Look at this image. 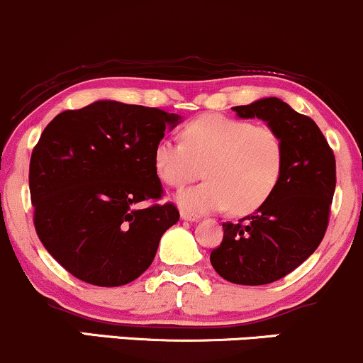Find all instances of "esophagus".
I'll return each mask as SVG.
<instances>
[{
	"instance_id": "esophagus-1",
	"label": "esophagus",
	"mask_w": 363,
	"mask_h": 363,
	"mask_svg": "<svg viewBox=\"0 0 363 363\" xmlns=\"http://www.w3.org/2000/svg\"><path fill=\"white\" fill-rule=\"evenodd\" d=\"M180 216L183 220H190V223H197V220L200 219L197 214H190V212H185V211H182Z\"/></svg>"
}]
</instances>
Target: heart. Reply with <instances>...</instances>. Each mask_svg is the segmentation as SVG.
<instances>
[{
  "label": "heart",
  "instance_id": "1",
  "mask_svg": "<svg viewBox=\"0 0 363 363\" xmlns=\"http://www.w3.org/2000/svg\"><path fill=\"white\" fill-rule=\"evenodd\" d=\"M183 144L161 139L155 172L164 185L180 189L200 174L207 182L177 194L190 214L225 211L248 214L274 194L284 169V143L274 129L225 115H202L182 132Z\"/></svg>",
  "mask_w": 363,
  "mask_h": 363
}]
</instances>
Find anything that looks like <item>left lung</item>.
Masks as SVG:
<instances>
[{
    "label": "left lung",
    "instance_id": "left-lung-1",
    "mask_svg": "<svg viewBox=\"0 0 363 363\" xmlns=\"http://www.w3.org/2000/svg\"><path fill=\"white\" fill-rule=\"evenodd\" d=\"M240 118H259L284 143V169L270 199L255 214L224 223V238L211 253L228 282L265 285L296 270L325 238L336 186V163L316 122L280 98L234 106Z\"/></svg>",
    "mask_w": 363,
    "mask_h": 363
}]
</instances>
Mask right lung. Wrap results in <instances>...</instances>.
Returning a JSON list of instances; mask_svg holds the SVG:
<instances>
[{
    "mask_svg": "<svg viewBox=\"0 0 363 363\" xmlns=\"http://www.w3.org/2000/svg\"><path fill=\"white\" fill-rule=\"evenodd\" d=\"M177 113L98 100L55 115L30 157L33 224L42 245L71 275L98 287L138 279L156 257L161 236L180 219L157 200L155 147Z\"/></svg>",
    "mask_w": 363,
    "mask_h": 363,
    "instance_id": "obj_1",
    "label": "right lung"
}]
</instances>
